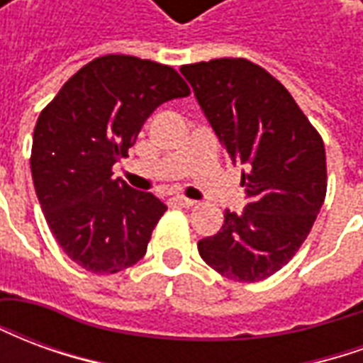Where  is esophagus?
Segmentation results:
<instances>
[{
    "label": "esophagus",
    "mask_w": 363,
    "mask_h": 363,
    "mask_svg": "<svg viewBox=\"0 0 363 363\" xmlns=\"http://www.w3.org/2000/svg\"><path fill=\"white\" fill-rule=\"evenodd\" d=\"M173 202L177 206H181V208H192V206H196V202H194V200H190V198H184V196L173 198Z\"/></svg>",
    "instance_id": "34e87169"
}]
</instances>
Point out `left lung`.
Instances as JSON below:
<instances>
[{
    "label": "left lung",
    "mask_w": 363,
    "mask_h": 363,
    "mask_svg": "<svg viewBox=\"0 0 363 363\" xmlns=\"http://www.w3.org/2000/svg\"><path fill=\"white\" fill-rule=\"evenodd\" d=\"M235 165L249 204L198 241L208 267L235 281H260L286 267L309 235L327 196L323 138L264 67L218 58L181 67Z\"/></svg>",
    "instance_id": "left-lung-1"
}]
</instances>
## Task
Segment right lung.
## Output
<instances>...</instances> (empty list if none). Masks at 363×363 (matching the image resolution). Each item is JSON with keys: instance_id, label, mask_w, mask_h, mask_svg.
<instances>
[{"instance_id": "1", "label": "right lung", "mask_w": 363, "mask_h": 363, "mask_svg": "<svg viewBox=\"0 0 363 363\" xmlns=\"http://www.w3.org/2000/svg\"><path fill=\"white\" fill-rule=\"evenodd\" d=\"M190 95L171 66L106 54L74 74L36 120L30 173L52 235L93 274L134 267L167 206L112 179L159 104Z\"/></svg>"}]
</instances>
